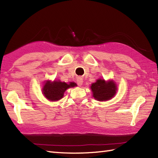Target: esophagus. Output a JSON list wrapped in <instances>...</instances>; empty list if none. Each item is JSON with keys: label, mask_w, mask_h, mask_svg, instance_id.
Masks as SVG:
<instances>
[{"label": "esophagus", "mask_w": 158, "mask_h": 158, "mask_svg": "<svg viewBox=\"0 0 158 158\" xmlns=\"http://www.w3.org/2000/svg\"><path fill=\"white\" fill-rule=\"evenodd\" d=\"M83 82V79L81 78V77H78V78L77 79V83L79 86L82 85Z\"/></svg>", "instance_id": "1"}]
</instances>
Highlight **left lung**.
<instances>
[{
  "instance_id": "1",
  "label": "left lung",
  "mask_w": 158,
  "mask_h": 158,
  "mask_svg": "<svg viewBox=\"0 0 158 158\" xmlns=\"http://www.w3.org/2000/svg\"><path fill=\"white\" fill-rule=\"evenodd\" d=\"M91 89L93 92V97L99 101H104L113 98L117 91L115 83L112 81L106 82L104 79H98L96 82L92 83Z\"/></svg>"
}]
</instances>
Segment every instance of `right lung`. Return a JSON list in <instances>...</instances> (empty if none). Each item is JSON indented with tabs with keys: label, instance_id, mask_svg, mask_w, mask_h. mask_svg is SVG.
Returning <instances> with one entry per match:
<instances>
[{
	"label": "right lung",
	"instance_id": "right-lung-1",
	"mask_svg": "<svg viewBox=\"0 0 158 158\" xmlns=\"http://www.w3.org/2000/svg\"><path fill=\"white\" fill-rule=\"evenodd\" d=\"M75 86H77V84L74 82L66 83L58 81L53 82L48 81L43 87V93L48 100L51 101H56L62 98L64 93L67 89L73 88Z\"/></svg>",
	"mask_w": 158,
	"mask_h": 158
}]
</instances>
